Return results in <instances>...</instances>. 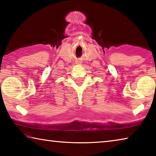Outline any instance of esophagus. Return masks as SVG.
Instances as JSON below:
<instances>
[{
    "label": "esophagus",
    "mask_w": 156,
    "mask_h": 156,
    "mask_svg": "<svg viewBox=\"0 0 156 156\" xmlns=\"http://www.w3.org/2000/svg\"><path fill=\"white\" fill-rule=\"evenodd\" d=\"M76 63H77V65H81L82 64L81 62H76Z\"/></svg>",
    "instance_id": "1"
}]
</instances>
